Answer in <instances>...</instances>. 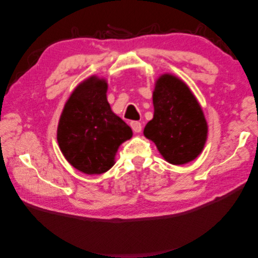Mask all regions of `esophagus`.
I'll use <instances>...</instances> for the list:
<instances>
[{"label": "esophagus", "instance_id": "34e87169", "mask_svg": "<svg viewBox=\"0 0 258 258\" xmlns=\"http://www.w3.org/2000/svg\"><path fill=\"white\" fill-rule=\"evenodd\" d=\"M130 126L134 130V133H141L142 132V123L138 121H132L130 122Z\"/></svg>", "mask_w": 258, "mask_h": 258}]
</instances>
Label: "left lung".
Listing matches in <instances>:
<instances>
[{
	"label": "left lung",
	"mask_w": 258,
	"mask_h": 258,
	"mask_svg": "<svg viewBox=\"0 0 258 258\" xmlns=\"http://www.w3.org/2000/svg\"><path fill=\"white\" fill-rule=\"evenodd\" d=\"M153 106V119L145 125L144 136L169 163L193 161L204 150L208 125L189 88L175 75H161L155 82Z\"/></svg>",
	"instance_id": "obj_1"
}]
</instances>
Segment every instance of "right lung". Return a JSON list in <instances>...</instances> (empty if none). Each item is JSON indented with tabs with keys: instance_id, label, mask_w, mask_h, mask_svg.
Returning a JSON list of instances; mask_svg holds the SVG:
<instances>
[{
	"instance_id": "add662e5",
	"label": "right lung",
	"mask_w": 258,
	"mask_h": 258,
	"mask_svg": "<svg viewBox=\"0 0 258 258\" xmlns=\"http://www.w3.org/2000/svg\"><path fill=\"white\" fill-rule=\"evenodd\" d=\"M106 92V80L87 79L72 92L59 119L57 141L61 153L88 175L109 170L119 146L133 137L132 128L112 112Z\"/></svg>"
}]
</instances>
